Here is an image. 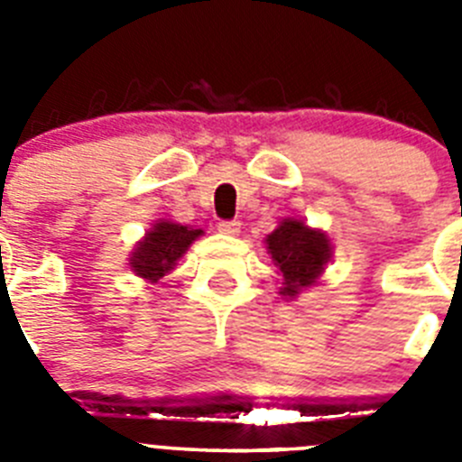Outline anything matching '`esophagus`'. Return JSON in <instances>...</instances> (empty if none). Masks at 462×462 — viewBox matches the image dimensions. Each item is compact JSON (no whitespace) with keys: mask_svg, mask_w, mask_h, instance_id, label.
<instances>
[{"mask_svg":"<svg viewBox=\"0 0 462 462\" xmlns=\"http://www.w3.org/2000/svg\"><path fill=\"white\" fill-rule=\"evenodd\" d=\"M219 231L226 236H238L240 234V222L238 219H224L219 222Z\"/></svg>","mask_w":462,"mask_h":462,"instance_id":"1","label":"esophagus"}]
</instances>
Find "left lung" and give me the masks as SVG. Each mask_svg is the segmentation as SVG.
Masks as SVG:
<instances>
[{"mask_svg":"<svg viewBox=\"0 0 462 462\" xmlns=\"http://www.w3.org/2000/svg\"><path fill=\"white\" fill-rule=\"evenodd\" d=\"M266 250L273 263L280 268L284 298H296L303 289L312 287L330 261L333 247L324 231L310 228L300 219H282L266 238Z\"/></svg>","mask_w":462,"mask_h":462,"instance_id":"obj_1","label":"left lung"}]
</instances>
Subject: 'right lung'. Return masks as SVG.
<instances>
[{
  "label": "right lung",
  "instance_id": "add662e5",
  "mask_svg": "<svg viewBox=\"0 0 462 462\" xmlns=\"http://www.w3.org/2000/svg\"><path fill=\"white\" fill-rule=\"evenodd\" d=\"M199 236H203L201 228H189L182 224L159 219L148 234L143 236L141 243H136V250L132 252L129 266L138 277L150 282H157L166 273L173 271L178 259L187 252L191 243Z\"/></svg>",
  "mask_w": 462,
  "mask_h": 462
}]
</instances>
